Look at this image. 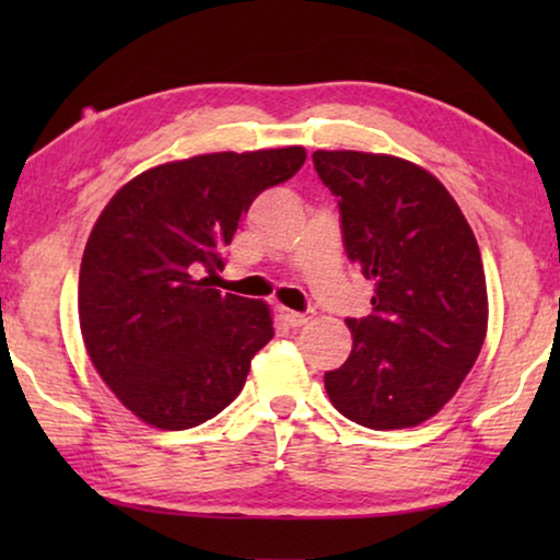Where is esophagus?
I'll return each mask as SVG.
<instances>
[{"label":"esophagus","instance_id":"34e87169","mask_svg":"<svg viewBox=\"0 0 560 560\" xmlns=\"http://www.w3.org/2000/svg\"><path fill=\"white\" fill-rule=\"evenodd\" d=\"M280 316H282V320H285L288 326L298 328V326H305V324H308V320L313 318V311L298 313V311H290V308H280Z\"/></svg>","mask_w":560,"mask_h":560}]
</instances>
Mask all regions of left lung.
<instances>
[{"mask_svg": "<svg viewBox=\"0 0 560 560\" xmlns=\"http://www.w3.org/2000/svg\"><path fill=\"white\" fill-rule=\"evenodd\" d=\"M336 196L343 247L374 280L372 313L347 318L354 347L324 385L334 408L374 431L412 428L456 395L487 336L479 244L439 178L408 160L313 152Z\"/></svg>", "mask_w": 560, "mask_h": 560, "instance_id": "1", "label": "left lung"}]
</instances>
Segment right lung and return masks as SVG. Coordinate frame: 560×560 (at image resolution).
Returning <instances> with one entry per match:
<instances>
[{
    "label": "right lung",
    "instance_id": "right-lung-1",
    "mask_svg": "<svg viewBox=\"0 0 560 560\" xmlns=\"http://www.w3.org/2000/svg\"><path fill=\"white\" fill-rule=\"evenodd\" d=\"M303 163V148L165 163L129 180L96 219L79 275L83 343L144 423L186 431L242 393L252 357L275 336L270 308L209 280L224 270L242 213Z\"/></svg>",
    "mask_w": 560,
    "mask_h": 560
}]
</instances>
